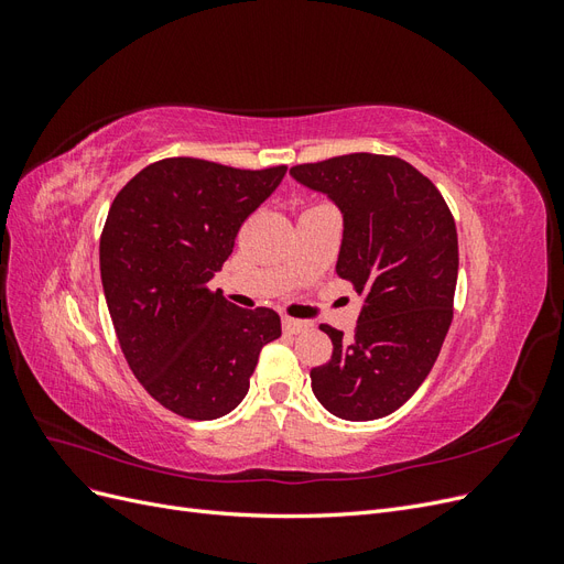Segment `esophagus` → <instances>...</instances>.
I'll return each instance as SVG.
<instances>
[{
  "label": "esophagus",
  "instance_id": "1",
  "mask_svg": "<svg viewBox=\"0 0 564 564\" xmlns=\"http://www.w3.org/2000/svg\"><path fill=\"white\" fill-rule=\"evenodd\" d=\"M282 329L286 334H301V332H308L311 329V322L294 319V317H282Z\"/></svg>",
  "mask_w": 564,
  "mask_h": 564
}]
</instances>
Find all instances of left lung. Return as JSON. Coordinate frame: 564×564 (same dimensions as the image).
<instances>
[{
	"label": "left lung",
	"mask_w": 564,
	"mask_h": 564,
	"mask_svg": "<svg viewBox=\"0 0 564 564\" xmlns=\"http://www.w3.org/2000/svg\"><path fill=\"white\" fill-rule=\"evenodd\" d=\"M289 174L344 216L336 272L362 296L350 336L319 327L334 352L311 371L315 398L346 421L388 416L429 377L449 332L458 275L452 212L400 158L352 152Z\"/></svg>",
	"instance_id": "left-lung-1"
}]
</instances>
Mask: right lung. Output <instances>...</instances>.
<instances>
[{"label": "right lung", "mask_w": 564, "mask_h": 564, "mask_svg": "<svg viewBox=\"0 0 564 564\" xmlns=\"http://www.w3.org/2000/svg\"><path fill=\"white\" fill-rule=\"evenodd\" d=\"M284 174V164L249 172L169 158L135 174L108 212L100 280L117 340L135 379L178 416L232 412L261 348L282 334L275 311L237 308L209 282Z\"/></svg>", "instance_id": "1"}]
</instances>
